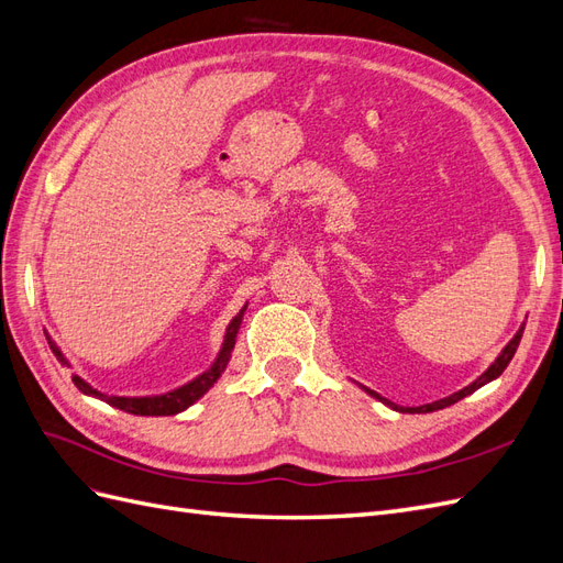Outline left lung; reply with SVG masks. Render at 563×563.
<instances>
[{"mask_svg":"<svg viewBox=\"0 0 563 563\" xmlns=\"http://www.w3.org/2000/svg\"><path fill=\"white\" fill-rule=\"evenodd\" d=\"M521 333H523V327L517 331V335L509 340V343L505 345V350L498 354V360L493 362L479 378H476L472 385H467V387H463L460 391H455V395H451V397H446V399H439V401H434V404H424V406H418V408H401V406H395L391 401H387V399H383L380 395H376V391H371V389H366L371 397H376V399H380L383 404H387V406H391L395 408V411H401V413H430V411H439V408H446V406H451V404H455V401H460L463 397H467V395H472L474 389H479L482 385H486V383H490V380H496L500 373L507 368V364L512 362V356H515V352H517V347H519V340H521Z\"/></svg>","mask_w":563,"mask_h":563,"instance_id":"obj_1","label":"left lung"}]
</instances>
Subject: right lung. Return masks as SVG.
I'll list each match as a JSON object with an SVG mask.
<instances>
[{
    "label": "right lung",
    "instance_id": "right-lung-1",
    "mask_svg": "<svg viewBox=\"0 0 563 563\" xmlns=\"http://www.w3.org/2000/svg\"><path fill=\"white\" fill-rule=\"evenodd\" d=\"M244 312H246V305H244V310L230 321V327L225 331L223 350H220L218 360L211 364V368L203 371L201 376H197L195 380H190L187 385H180V387H176L172 391H164V395H152V397H110V395H103V391H98L96 387H91L81 376H77V373H73V383L79 387V391H84V395H91V397L103 399L106 404L119 408V411H126V413H133V416H176V413L185 411L187 406H192L201 395H207L209 387H213V383L220 378V373L225 371V366L230 362L232 347H234V340H236V331H240V327H242ZM46 340H48V347L54 350V354L60 360V364H67V360H65L63 352L58 350V345L54 343V340H51L48 335H46Z\"/></svg>",
    "mask_w": 563,
    "mask_h": 563
}]
</instances>
